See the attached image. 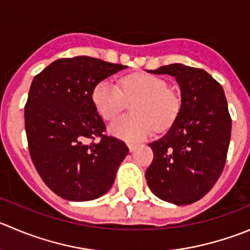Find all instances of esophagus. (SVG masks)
<instances>
[{
  "mask_svg": "<svg viewBox=\"0 0 250 250\" xmlns=\"http://www.w3.org/2000/svg\"><path fill=\"white\" fill-rule=\"evenodd\" d=\"M137 147H138V145H137V144H128V149H129V151H130V152L134 151V150L137 149Z\"/></svg>",
  "mask_w": 250,
  "mask_h": 250,
  "instance_id": "34e87169",
  "label": "esophagus"
}]
</instances>
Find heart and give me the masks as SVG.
<instances>
[{"mask_svg":"<svg viewBox=\"0 0 250 250\" xmlns=\"http://www.w3.org/2000/svg\"><path fill=\"white\" fill-rule=\"evenodd\" d=\"M91 100L99 115L106 121L122 112L127 103H132L134 115L123 116L108 127L112 135L127 142H138L149 137L155 127L165 130L173 123L179 110L177 96L166 83L146 73H135L121 81V89L111 81H101L94 86Z\"/></svg>","mask_w":250,"mask_h":250,"instance_id":"heart-1","label":"heart"}]
</instances>
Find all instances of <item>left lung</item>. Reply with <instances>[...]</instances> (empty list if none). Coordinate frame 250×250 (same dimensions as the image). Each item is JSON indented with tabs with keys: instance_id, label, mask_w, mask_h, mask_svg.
Listing matches in <instances>:
<instances>
[{
	"instance_id": "obj_1",
	"label": "left lung",
	"mask_w": 250,
	"mask_h": 250,
	"mask_svg": "<svg viewBox=\"0 0 250 250\" xmlns=\"http://www.w3.org/2000/svg\"><path fill=\"white\" fill-rule=\"evenodd\" d=\"M150 72L176 78L181 107L168 132L149 144L154 160L145 178L161 200L192 204L208 194L225 167L232 128L226 96L204 69L173 63Z\"/></svg>"
}]
</instances>
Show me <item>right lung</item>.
Here are the masks:
<instances>
[{"instance_id":"1","label":"right lung","mask_w":250,"mask_h":250,"mask_svg":"<svg viewBox=\"0 0 250 250\" xmlns=\"http://www.w3.org/2000/svg\"><path fill=\"white\" fill-rule=\"evenodd\" d=\"M125 68L77 56L55 61L34 78L24 108L29 152L43 183L58 197L86 202L112 187L129 149L104 134L91 93L99 82Z\"/></svg>"}]
</instances>
